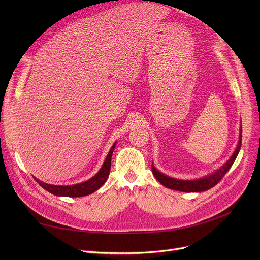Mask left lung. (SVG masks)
<instances>
[{
  "mask_svg": "<svg viewBox=\"0 0 260 260\" xmlns=\"http://www.w3.org/2000/svg\"><path fill=\"white\" fill-rule=\"evenodd\" d=\"M239 131H240L239 140H238V144L235 148L234 153L232 154V156L230 157L229 160H226L224 165H222L214 173L204 176V177H202V178L195 179V180H182V179L172 178V177L159 172L156 169V167L154 166V163H152V172L155 176V178L162 185H165L168 188L180 190V192H185V193H195V192L198 193V192H203V190H208V189L212 188L222 179V177L228 173V171L231 169V167L233 166V163L240 151L241 138H242V127L241 126H240Z\"/></svg>",
  "mask_w": 260,
  "mask_h": 260,
  "instance_id": "8db88e82",
  "label": "left lung"
}]
</instances>
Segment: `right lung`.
Masks as SVG:
<instances>
[{"label": "right lung", "instance_id": "1", "mask_svg": "<svg viewBox=\"0 0 260 260\" xmlns=\"http://www.w3.org/2000/svg\"><path fill=\"white\" fill-rule=\"evenodd\" d=\"M115 142L113 146L111 147V151L108 152L103 165L99 172L95 174L90 179L81 182L78 184H72V185H54V184H48L43 181H40L39 179L35 178L38 183L42 186L47 192L51 193L52 195L60 196V197H82L87 196L95 190L99 189L106 181L109 175V171H111V165H112V156L114 153V149L116 146Z\"/></svg>", "mask_w": 260, "mask_h": 260}]
</instances>
